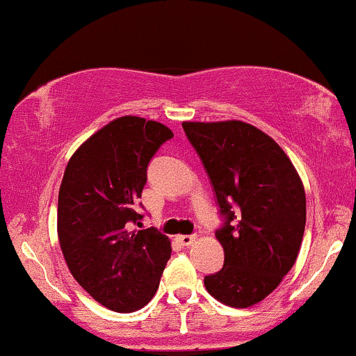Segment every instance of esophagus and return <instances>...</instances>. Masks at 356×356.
I'll use <instances>...</instances> for the list:
<instances>
[{
  "label": "esophagus",
  "instance_id": "1",
  "mask_svg": "<svg viewBox=\"0 0 356 356\" xmlns=\"http://www.w3.org/2000/svg\"><path fill=\"white\" fill-rule=\"evenodd\" d=\"M195 241H197V237H195V235H177V242L181 243L183 247L191 245Z\"/></svg>",
  "mask_w": 356,
  "mask_h": 356
}]
</instances>
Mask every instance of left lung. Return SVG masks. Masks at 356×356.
I'll return each mask as SVG.
<instances>
[{"instance_id":"obj_1","label":"left lung","mask_w":356,"mask_h":356,"mask_svg":"<svg viewBox=\"0 0 356 356\" xmlns=\"http://www.w3.org/2000/svg\"><path fill=\"white\" fill-rule=\"evenodd\" d=\"M225 223L215 232L225 261L205 275L223 305L249 307L281 284L296 262L306 225L301 178L270 136L242 121L183 122Z\"/></svg>"}]
</instances>
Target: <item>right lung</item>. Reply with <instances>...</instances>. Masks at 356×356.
Wrapping results in <instances>:
<instances>
[{
  "instance_id": "right-lung-1",
  "label": "right lung",
  "mask_w": 356,
  "mask_h": 356,
  "mask_svg": "<svg viewBox=\"0 0 356 356\" xmlns=\"http://www.w3.org/2000/svg\"><path fill=\"white\" fill-rule=\"evenodd\" d=\"M170 127L122 115L72 154L58 191L60 249L75 281L118 313L141 309L156 294L171 242L156 229L129 230L146 170Z\"/></svg>"
}]
</instances>
